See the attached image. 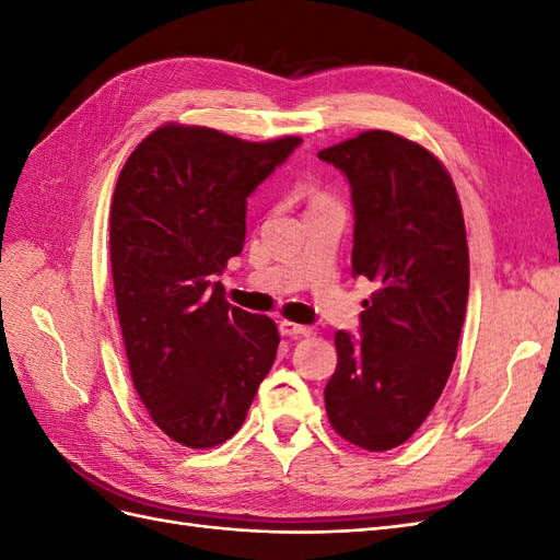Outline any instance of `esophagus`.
Segmentation results:
<instances>
[{"instance_id": "1", "label": "esophagus", "mask_w": 560, "mask_h": 560, "mask_svg": "<svg viewBox=\"0 0 560 560\" xmlns=\"http://www.w3.org/2000/svg\"><path fill=\"white\" fill-rule=\"evenodd\" d=\"M280 334L282 336H308L311 334V327H303V325H294V322H287L282 319L278 325Z\"/></svg>"}]
</instances>
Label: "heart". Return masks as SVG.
<instances>
[{
    "instance_id": "1",
    "label": "heart",
    "mask_w": 560,
    "mask_h": 560,
    "mask_svg": "<svg viewBox=\"0 0 560 560\" xmlns=\"http://www.w3.org/2000/svg\"><path fill=\"white\" fill-rule=\"evenodd\" d=\"M315 200H325V198H322V196H317V194H315V196H313V202H315Z\"/></svg>"
}]
</instances>
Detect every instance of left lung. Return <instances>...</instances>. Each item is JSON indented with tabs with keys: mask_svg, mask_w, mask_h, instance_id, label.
<instances>
[{
	"mask_svg": "<svg viewBox=\"0 0 560 560\" xmlns=\"http://www.w3.org/2000/svg\"><path fill=\"white\" fill-rule=\"evenodd\" d=\"M317 159L350 184L352 278L376 284L360 338L336 331L327 416L350 444L389 451L430 416L455 362L469 294L460 200L446 167L395 132H362Z\"/></svg>",
	"mask_w": 560,
	"mask_h": 560,
	"instance_id": "1",
	"label": "left lung"
}]
</instances>
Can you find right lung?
Instances as JSON below:
<instances>
[{"label":"right lung","mask_w":560,"mask_h":560,"mask_svg":"<svg viewBox=\"0 0 560 560\" xmlns=\"http://www.w3.org/2000/svg\"><path fill=\"white\" fill-rule=\"evenodd\" d=\"M301 142L163 126L118 175L109 252L130 374L151 420L182 446L238 432L276 362V322L231 306L214 276L243 252L247 198Z\"/></svg>","instance_id":"right-lung-1"}]
</instances>
